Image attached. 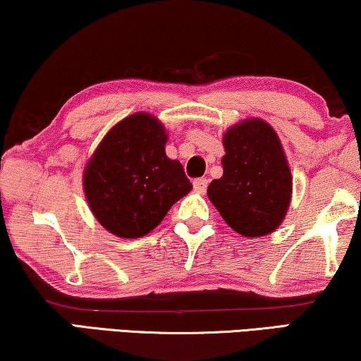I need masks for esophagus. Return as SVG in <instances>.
I'll return each mask as SVG.
<instances>
[{
	"mask_svg": "<svg viewBox=\"0 0 361 361\" xmlns=\"http://www.w3.org/2000/svg\"><path fill=\"white\" fill-rule=\"evenodd\" d=\"M207 185H209V180L207 179H195L194 180V189L195 192H199V194H204L207 190Z\"/></svg>",
	"mask_w": 361,
	"mask_h": 361,
	"instance_id": "1",
	"label": "esophagus"
}]
</instances>
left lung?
I'll return each instance as SVG.
<instances>
[{
    "instance_id": "left-lung-1",
    "label": "left lung",
    "mask_w": 361,
    "mask_h": 361,
    "mask_svg": "<svg viewBox=\"0 0 361 361\" xmlns=\"http://www.w3.org/2000/svg\"><path fill=\"white\" fill-rule=\"evenodd\" d=\"M224 146V176L210 182V202L236 233L269 235L284 220L293 192L278 135L263 120H245L225 133Z\"/></svg>"
}]
</instances>
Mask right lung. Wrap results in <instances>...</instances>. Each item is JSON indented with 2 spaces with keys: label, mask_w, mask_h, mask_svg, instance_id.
<instances>
[{
  "label": "right lung",
  "mask_w": 361,
  "mask_h": 361,
  "mask_svg": "<svg viewBox=\"0 0 361 361\" xmlns=\"http://www.w3.org/2000/svg\"><path fill=\"white\" fill-rule=\"evenodd\" d=\"M166 142L164 126L147 113H136L111 128L87 164L88 205L113 235L145 236L190 192L184 167L166 156Z\"/></svg>",
  "instance_id": "obj_1"
}]
</instances>
